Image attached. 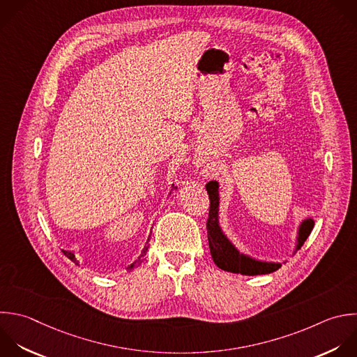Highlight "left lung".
I'll list each match as a JSON object with an SVG mask.
<instances>
[{
    "instance_id": "obj_1",
    "label": "left lung",
    "mask_w": 357,
    "mask_h": 357,
    "mask_svg": "<svg viewBox=\"0 0 357 357\" xmlns=\"http://www.w3.org/2000/svg\"><path fill=\"white\" fill-rule=\"evenodd\" d=\"M206 191L209 195V216L206 220L208 230V241L209 250L213 262L223 271L241 273V275H265L278 271L282 264L280 262H264L254 259L248 255L241 254L231 241L222 231L219 225V184L218 181H209L206 185ZM314 227L312 219H305L301 222L297 233V244L296 251L304 244L307 237L310 236Z\"/></svg>"
}]
</instances>
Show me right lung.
<instances>
[{
  "label": "right lung",
  "mask_w": 357,
  "mask_h": 357,
  "mask_svg": "<svg viewBox=\"0 0 357 357\" xmlns=\"http://www.w3.org/2000/svg\"><path fill=\"white\" fill-rule=\"evenodd\" d=\"M174 188H177V187H174ZM149 240H151V237H148V241H146V245L144 247V250H142V254L138 257V261H135L134 264H131L130 266H128V271H132L134 268H137V265H139L141 264V261L144 259V257L146 255V251H148V243H149ZM63 252L73 261V262H75L77 265H78V261H77V258H75V254L74 252H71V251H66V250H63Z\"/></svg>",
  "instance_id": "1"
}]
</instances>
